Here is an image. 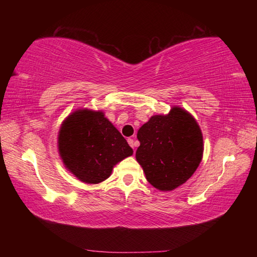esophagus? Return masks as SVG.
I'll return each mask as SVG.
<instances>
[{
  "label": "esophagus",
  "instance_id": "esophagus-1",
  "mask_svg": "<svg viewBox=\"0 0 257 257\" xmlns=\"http://www.w3.org/2000/svg\"><path fill=\"white\" fill-rule=\"evenodd\" d=\"M128 144L133 147V149H135L136 147V143H135V141L133 138H128Z\"/></svg>",
  "mask_w": 257,
  "mask_h": 257
}]
</instances>
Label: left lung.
<instances>
[{
	"label": "left lung",
	"mask_w": 257,
	"mask_h": 257,
	"mask_svg": "<svg viewBox=\"0 0 257 257\" xmlns=\"http://www.w3.org/2000/svg\"><path fill=\"white\" fill-rule=\"evenodd\" d=\"M136 160L156 189L169 191L189 179L203 158V135L196 120L175 106L165 115H153L139 128Z\"/></svg>",
	"instance_id": "8db88e82"
}]
</instances>
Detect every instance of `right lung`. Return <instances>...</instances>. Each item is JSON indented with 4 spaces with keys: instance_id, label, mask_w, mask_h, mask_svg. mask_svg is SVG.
<instances>
[{
    "instance_id": "obj_1",
    "label": "right lung",
    "mask_w": 257,
    "mask_h": 257,
    "mask_svg": "<svg viewBox=\"0 0 257 257\" xmlns=\"http://www.w3.org/2000/svg\"><path fill=\"white\" fill-rule=\"evenodd\" d=\"M59 153L64 165L86 184L110 177L113 167L133 155V149L102 111L80 108L61 124Z\"/></svg>"
}]
</instances>
